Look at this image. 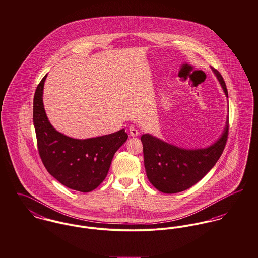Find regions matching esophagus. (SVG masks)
<instances>
[{"instance_id": "1", "label": "esophagus", "mask_w": 258, "mask_h": 258, "mask_svg": "<svg viewBox=\"0 0 258 258\" xmlns=\"http://www.w3.org/2000/svg\"><path fill=\"white\" fill-rule=\"evenodd\" d=\"M128 132H130L131 137H133V138H137V137H139V135H140L139 131H138L135 126H131L130 130H128Z\"/></svg>"}]
</instances>
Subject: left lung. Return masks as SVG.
Instances as JSON below:
<instances>
[{
  "mask_svg": "<svg viewBox=\"0 0 258 258\" xmlns=\"http://www.w3.org/2000/svg\"><path fill=\"white\" fill-rule=\"evenodd\" d=\"M220 84L229 97L221 73L212 68ZM229 135V118L221 138L206 148L185 149L144 134L141 140L146 176L160 192L174 194L185 191L199 182L221 157Z\"/></svg>",
  "mask_w": 258,
  "mask_h": 258,
  "instance_id": "left-lung-1",
  "label": "left lung"
}]
</instances>
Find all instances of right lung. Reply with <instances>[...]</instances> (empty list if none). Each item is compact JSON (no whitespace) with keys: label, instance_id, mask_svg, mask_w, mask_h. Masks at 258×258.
Returning <instances> with one entry per match:
<instances>
[{"label":"right lung","instance_id":"add662e5","mask_svg":"<svg viewBox=\"0 0 258 258\" xmlns=\"http://www.w3.org/2000/svg\"><path fill=\"white\" fill-rule=\"evenodd\" d=\"M45 75L33 98V125L39 156L48 173L62 185L79 192H91L106 178L116 150L126 142L127 134H114L76 140L57 132L45 114L42 94Z\"/></svg>","mask_w":258,"mask_h":258}]
</instances>
